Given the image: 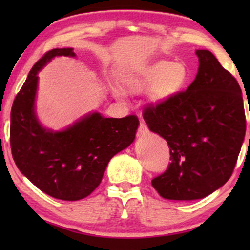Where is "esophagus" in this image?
Returning a JSON list of instances; mask_svg holds the SVG:
<instances>
[{
	"label": "esophagus",
	"instance_id": "esophagus-1",
	"mask_svg": "<svg viewBox=\"0 0 250 250\" xmlns=\"http://www.w3.org/2000/svg\"><path fill=\"white\" fill-rule=\"evenodd\" d=\"M148 133V127H146L145 121H140V126L138 129V135L139 136H143L145 134Z\"/></svg>",
	"mask_w": 250,
	"mask_h": 250
}]
</instances>
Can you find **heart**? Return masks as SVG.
I'll use <instances>...</instances> for the list:
<instances>
[{
	"instance_id": "1",
	"label": "heart",
	"mask_w": 250,
	"mask_h": 250,
	"mask_svg": "<svg viewBox=\"0 0 250 250\" xmlns=\"http://www.w3.org/2000/svg\"><path fill=\"white\" fill-rule=\"evenodd\" d=\"M190 73L186 64L160 60L143 67L136 73H129L123 78V85L133 93L149 90L152 104H163L177 97L189 82ZM112 92L117 98H124V91L114 86Z\"/></svg>"
}]
</instances>
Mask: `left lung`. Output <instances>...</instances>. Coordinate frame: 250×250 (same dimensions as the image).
<instances>
[{"mask_svg":"<svg viewBox=\"0 0 250 250\" xmlns=\"http://www.w3.org/2000/svg\"><path fill=\"white\" fill-rule=\"evenodd\" d=\"M196 54L199 68L187 91L143 110L150 131L168 143L172 162L151 183L169 200L203 199L223 187L245 139L244 100L237 80L210 51L197 50Z\"/></svg>","mask_w":250,"mask_h":250,"instance_id":"left-lung-1","label":"left lung"}]
</instances>
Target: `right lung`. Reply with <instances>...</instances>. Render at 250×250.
I'll list each match as a JSON object with an SVG mask.
<instances>
[{
    "instance_id": "right-lung-1",
    "label": "right lung",
    "mask_w": 250,
    "mask_h": 250,
    "mask_svg": "<svg viewBox=\"0 0 250 250\" xmlns=\"http://www.w3.org/2000/svg\"><path fill=\"white\" fill-rule=\"evenodd\" d=\"M76 57L74 49H53L34 64L11 109L10 145L20 172L44 193L60 200L87 197L101 183L116 153L134 141L139 119L105 118L93 111L61 131L42 126L36 115L39 71L54 57Z\"/></svg>"
}]
</instances>
